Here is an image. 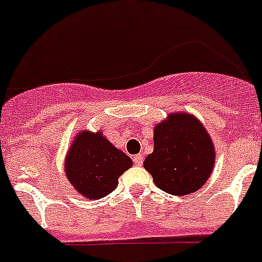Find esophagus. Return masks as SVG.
<instances>
[{"mask_svg":"<svg viewBox=\"0 0 262 262\" xmlns=\"http://www.w3.org/2000/svg\"><path fill=\"white\" fill-rule=\"evenodd\" d=\"M142 161H144V157H142L141 155H136L135 157H133V162H135L136 165H142Z\"/></svg>","mask_w":262,"mask_h":262,"instance_id":"obj_1","label":"esophagus"}]
</instances>
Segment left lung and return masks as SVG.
Wrapping results in <instances>:
<instances>
[{"instance_id":"8db88e82","label":"left lung","mask_w":262,"mask_h":262,"mask_svg":"<svg viewBox=\"0 0 262 262\" xmlns=\"http://www.w3.org/2000/svg\"><path fill=\"white\" fill-rule=\"evenodd\" d=\"M214 148L206 129L190 114H170L155 127V150L144 166L156 185L173 195L199 190L209 179Z\"/></svg>"}]
</instances>
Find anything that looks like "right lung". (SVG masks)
<instances>
[{"label": "right lung", "mask_w": 262, "mask_h": 262, "mask_svg": "<svg viewBox=\"0 0 262 262\" xmlns=\"http://www.w3.org/2000/svg\"><path fill=\"white\" fill-rule=\"evenodd\" d=\"M132 164L130 158L101 133L82 132L68 153L65 173L77 192L96 200L113 192L118 177Z\"/></svg>", "instance_id": "right-lung-1"}]
</instances>
